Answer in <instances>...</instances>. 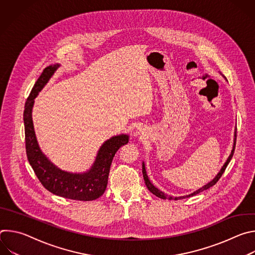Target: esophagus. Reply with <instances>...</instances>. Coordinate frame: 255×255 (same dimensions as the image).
Here are the masks:
<instances>
[{
	"instance_id": "1",
	"label": "esophagus",
	"mask_w": 255,
	"mask_h": 255,
	"mask_svg": "<svg viewBox=\"0 0 255 255\" xmlns=\"http://www.w3.org/2000/svg\"><path fill=\"white\" fill-rule=\"evenodd\" d=\"M140 131H141V130H140V129H138V131H136V132H135V135H140Z\"/></svg>"
}]
</instances>
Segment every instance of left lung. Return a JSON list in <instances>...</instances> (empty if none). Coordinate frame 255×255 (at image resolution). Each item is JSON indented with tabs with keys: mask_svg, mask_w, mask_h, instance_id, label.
I'll return each instance as SVG.
<instances>
[{
	"mask_svg": "<svg viewBox=\"0 0 255 255\" xmlns=\"http://www.w3.org/2000/svg\"><path fill=\"white\" fill-rule=\"evenodd\" d=\"M235 145H236V132H235V134H234V144H233V149H232V151H231V154L229 155L228 159L226 160V162H225V163H224V165L222 166V168H221V170L219 171V173H218V174L215 176V178H214L213 180H211L209 184H207L206 186L202 187L201 189H199L198 191L194 192V193H193V194H191V195L183 196V197H175V198H173V197H171V196H167V195H165L164 193H162L161 191H159L157 188H155V187L150 183V180H149V178H148V175H147V173H146V169H145V164H144V162H142V173H143V177H144L145 185H146L147 189H148V190H149L153 195H155L156 197H158V198H160V199H163V200H178V199H184V198H189V197L195 196V195H197V194H199V193H201V192H203V191H206V190L210 189L211 187H213L214 185H216L217 181L220 179V177H221V176H222V174L224 173V171H225V169H226L227 165L229 164V162H230V160H231V158H232V156H233V154H234Z\"/></svg>",
	"mask_w": 255,
	"mask_h": 255,
	"instance_id": "8db88e82",
	"label": "left lung"
}]
</instances>
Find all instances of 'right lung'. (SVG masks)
<instances>
[{
	"label": "right lung",
	"mask_w": 255,
	"mask_h": 255,
	"mask_svg": "<svg viewBox=\"0 0 255 255\" xmlns=\"http://www.w3.org/2000/svg\"><path fill=\"white\" fill-rule=\"evenodd\" d=\"M58 67L59 64H53L43 69L25 103L24 126L27 158L36 176L50 193L70 200L93 201L105 193L115 153L121 146L128 143L129 136L121 134L105 141L98 151L94 164L87 172L71 173L55 166L40 150L34 132L32 108L34 99L48 83Z\"/></svg>",
	"instance_id": "obj_1"
}]
</instances>
